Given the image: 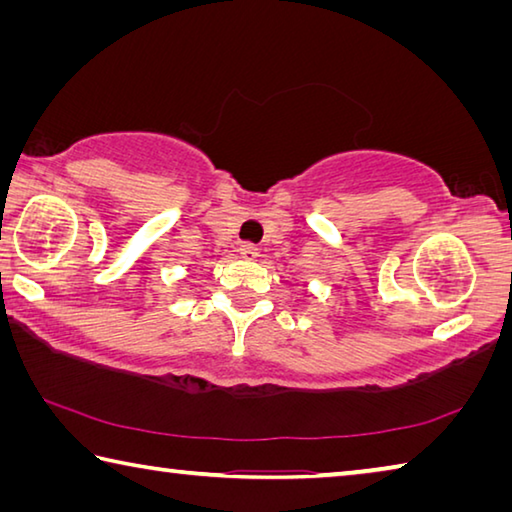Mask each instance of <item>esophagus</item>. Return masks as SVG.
I'll list each match as a JSON object with an SVG mask.
<instances>
[{"mask_svg": "<svg viewBox=\"0 0 512 512\" xmlns=\"http://www.w3.org/2000/svg\"><path fill=\"white\" fill-rule=\"evenodd\" d=\"M239 255L244 259H255L259 255V248L255 244H250V241H244V244L239 246Z\"/></svg>", "mask_w": 512, "mask_h": 512, "instance_id": "esophagus-1", "label": "esophagus"}]
</instances>
